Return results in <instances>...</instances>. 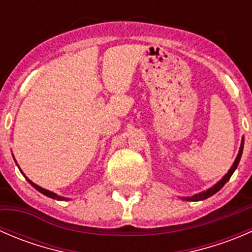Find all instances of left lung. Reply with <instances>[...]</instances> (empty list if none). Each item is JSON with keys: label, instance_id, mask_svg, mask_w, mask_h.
I'll use <instances>...</instances> for the list:
<instances>
[{"label": "left lung", "instance_id": "1", "mask_svg": "<svg viewBox=\"0 0 252 252\" xmlns=\"http://www.w3.org/2000/svg\"><path fill=\"white\" fill-rule=\"evenodd\" d=\"M243 149H244V136L243 139H241V144H240V149H239V152H238V156H236L234 163H233V166L230 167L229 171L227 172L224 175H223L222 179L220 180V182L216 183L213 187L208 188L207 190H205V191H201L199 192V194H195L192 195V196H184V197H180L182 200H185V201H202V200L205 199H208L210 196H212V195H215L216 192L220 191V189H222L223 187H224L225 183L228 182V180L230 179V177H232V174L234 173V171L236 169V167H238L239 162H240V158H241V155H243Z\"/></svg>", "mask_w": 252, "mask_h": 252}]
</instances>
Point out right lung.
Instances as JSON below:
<instances>
[{
    "label": "right lung",
    "mask_w": 252,
    "mask_h": 252,
    "mask_svg": "<svg viewBox=\"0 0 252 252\" xmlns=\"http://www.w3.org/2000/svg\"><path fill=\"white\" fill-rule=\"evenodd\" d=\"M14 161H16V159H14ZM16 162H17V161H16ZM17 166H18V164H17ZM18 167H19V166H18ZM19 169H20V168H19ZM20 172H22V171H20ZM22 174H24V173H23V172H22ZM24 177H25V174H24ZM25 178H27V180H28V182H29L30 184H32V187H34L35 189L37 190V191H40V192H41V194H44L45 196H47V197H51V199L58 200V201H64V200H69V199H68V197H63V196H60V195L55 194V192H53V191H50V190H47V189H44V188L39 187V185H36V184H35V183H32V180H30L29 178H28V177H25Z\"/></svg>",
    "instance_id": "right-lung-1"
}]
</instances>
